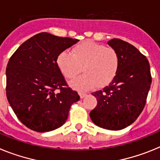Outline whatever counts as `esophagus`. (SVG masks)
Returning a JSON list of instances; mask_svg holds the SVG:
<instances>
[{
    "label": "esophagus",
    "mask_w": 160,
    "mask_h": 160,
    "mask_svg": "<svg viewBox=\"0 0 160 160\" xmlns=\"http://www.w3.org/2000/svg\"><path fill=\"white\" fill-rule=\"evenodd\" d=\"M79 95H80V98H84V97H86V96H87V93H85V92H79Z\"/></svg>",
    "instance_id": "obj_1"
}]
</instances>
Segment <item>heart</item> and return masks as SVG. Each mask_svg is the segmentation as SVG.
I'll use <instances>...</instances> for the list:
<instances>
[{
    "mask_svg": "<svg viewBox=\"0 0 160 160\" xmlns=\"http://www.w3.org/2000/svg\"><path fill=\"white\" fill-rule=\"evenodd\" d=\"M57 66L67 79H73L81 72L84 74L71 82L78 90H89L97 86L103 88L113 81L118 74L120 57L112 47L92 41H84L72 48V53L61 51L56 58Z\"/></svg>",
    "mask_w": 160,
    "mask_h": 160,
    "instance_id": "1",
    "label": "heart"
}]
</instances>
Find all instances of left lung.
<instances>
[{
  "label": "left lung",
  "mask_w": 160,
  "mask_h": 160,
  "mask_svg": "<svg viewBox=\"0 0 160 160\" xmlns=\"http://www.w3.org/2000/svg\"><path fill=\"white\" fill-rule=\"evenodd\" d=\"M108 44L118 53L119 69L109 85L92 93L97 105L90 118L101 128L119 130L132 124L143 110L151 75L149 62L135 47L119 38Z\"/></svg>",
  "instance_id": "obj_1"
}]
</instances>
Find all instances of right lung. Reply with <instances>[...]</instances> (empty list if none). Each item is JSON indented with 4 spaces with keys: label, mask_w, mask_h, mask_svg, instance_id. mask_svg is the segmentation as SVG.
Segmentation results:
<instances>
[{
    "label": "right lung",
    "mask_w": 160,
    "mask_h": 160,
    "mask_svg": "<svg viewBox=\"0 0 160 160\" xmlns=\"http://www.w3.org/2000/svg\"><path fill=\"white\" fill-rule=\"evenodd\" d=\"M78 41L42 32L26 40L10 57L7 99L18 118L30 130L48 132L60 127L72 104L80 100L56 63L61 51Z\"/></svg>",
    "instance_id": "obj_1"
}]
</instances>
